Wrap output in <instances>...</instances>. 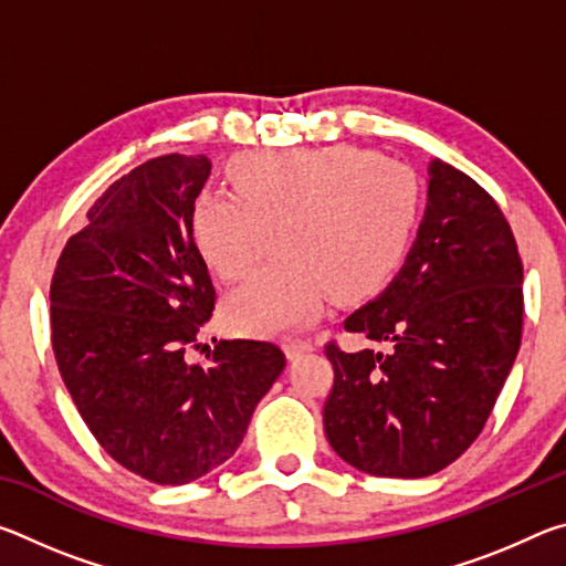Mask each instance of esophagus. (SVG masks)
<instances>
[{
    "mask_svg": "<svg viewBox=\"0 0 566 566\" xmlns=\"http://www.w3.org/2000/svg\"><path fill=\"white\" fill-rule=\"evenodd\" d=\"M312 349H314V344H312L310 339H300V337L286 339V357H290V359L300 357V354H304V352H312Z\"/></svg>",
    "mask_w": 566,
    "mask_h": 566,
    "instance_id": "obj_1",
    "label": "esophagus"
}]
</instances>
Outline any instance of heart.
I'll return each instance as SVG.
<instances>
[{
  "mask_svg": "<svg viewBox=\"0 0 566 566\" xmlns=\"http://www.w3.org/2000/svg\"><path fill=\"white\" fill-rule=\"evenodd\" d=\"M234 191L202 189L191 232L207 264L237 282L274 244L280 256L227 300L237 332L276 334L312 322L332 294L339 302L385 284L419 214L415 171L367 149L262 155L229 167Z\"/></svg>",
  "mask_w": 566,
  "mask_h": 566,
  "instance_id": "b5f03b06",
  "label": "heart"
}]
</instances>
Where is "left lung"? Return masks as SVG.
<instances>
[{"instance_id": "left-lung-1", "label": "left lung", "mask_w": 566, "mask_h": 566, "mask_svg": "<svg viewBox=\"0 0 566 566\" xmlns=\"http://www.w3.org/2000/svg\"><path fill=\"white\" fill-rule=\"evenodd\" d=\"M415 244L377 300L344 319L381 349L327 344L324 432L359 472L419 479L462 457L490 419L522 342V260L494 199L429 161Z\"/></svg>"}]
</instances>
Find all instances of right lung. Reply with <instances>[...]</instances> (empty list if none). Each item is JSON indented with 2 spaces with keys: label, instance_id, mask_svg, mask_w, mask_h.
<instances>
[{
  "label": "right lung",
  "instance_id": "right-lung-1",
  "mask_svg": "<svg viewBox=\"0 0 566 566\" xmlns=\"http://www.w3.org/2000/svg\"><path fill=\"white\" fill-rule=\"evenodd\" d=\"M212 161L149 159L114 181L52 276V349L76 409L114 462L155 484L224 464L284 369L272 342H219L191 364L214 286L191 232Z\"/></svg>",
  "mask_w": 566,
  "mask_h": 566
}]
</instances>
